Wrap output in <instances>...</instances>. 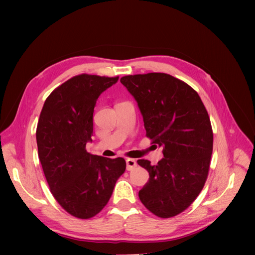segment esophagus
<instances>
[{"mask_svg":"<svg viewBox=\"0 0 255 255\" xmlns=\"http://www.w3.org/2000/svg\"><path fill=\"white\" fill-rule=\"evenodd\" d=\"M136 167H137V163L135 159H133V158L127 159V170L130 171V170H133V169H135Z\"/></svg>","mask_w":255,"mask_h":255,"instance_id":"34e87169","label":"esophagus"}]
</instances>
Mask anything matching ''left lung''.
Instances as JSON below:
<instances>
[{
    "instance_id": "8db88e82",
    "label": "left lung",
    "mask_w": 255,
    "mask_h": 255,
    "mask_svg": "<svg viewBox=\"0 0 255 255\" xmlns=\"http://www.w3.org/2000/svg\"><path fill=\"white\" fill-rule=\"evenodd\" d=\"M120 82L137 101L145 136L163 148L157 165L138 159L149 172L139 199L160 218L184 212L201 192L210 170L213 129L198 92L166 73L127 75Z\"/></svg>"
}]
</instances>
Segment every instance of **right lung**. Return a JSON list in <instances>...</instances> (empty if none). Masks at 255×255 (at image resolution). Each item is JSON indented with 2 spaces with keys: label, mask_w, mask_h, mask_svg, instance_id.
Masks as SVG:
<instances>
[{
  "label": "right lung",
  "mask_w": 255,
  "mask_h": 255,
  "mask_svg": "<svg viewBox=\"0 0 255 255\" xmlns=\"http://www.w3.org/2000/svg\"><path fill=\"white\" fill-rule=\"evenodd\" d=\"M118 79L73 76L51 92L40 113L36 139L44 176L53 197L76 218L89 219L101 212L126 171L125 158L86 151L97 100Z\"/></svg>",
  "instance_id": "right-lung-1"
}]
</instances>
